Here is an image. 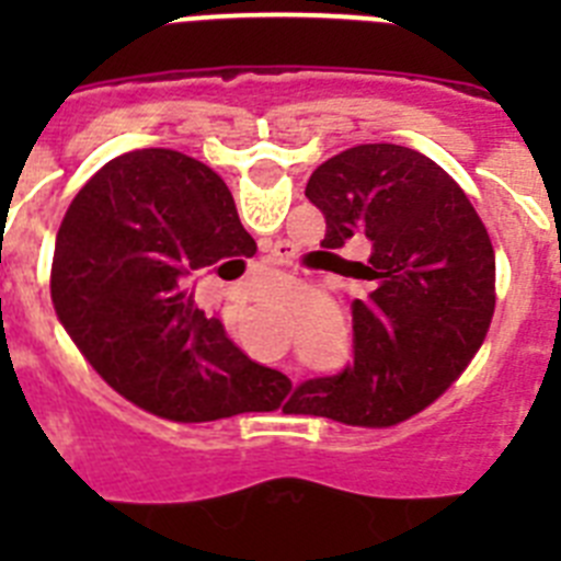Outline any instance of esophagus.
<instances>
[{"instance_id":"34e87169","label":"esophagus","mask_w":561,"mask_h":561,"mask_svg":"<svg viewBox=\"0 0 561 561\" xmlns=\"http://www.w3.org/2000/svg\"><path fill=\"white\" fill-rule=\"evenodd\" d=\"M270 257H272V261H275V264H286V257H289V252H286L280 244H275L270 250Z\"/></svg>"}]
</instances>
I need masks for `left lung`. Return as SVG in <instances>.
Instances as JSON below:
<instances>
[{
	"label": "left lung",
	"instance_id": "obj_1",
	"mask_svg": "<svg viewBox=\"0 0 561 561\" xmlns=\"http://www.w3.org/2000/svg\"><path fill=\"white\" fill-rule=\"evenodd\" d=\"M325 250L370 238L348 261L368 295L351 304L354 362L295 390L289 413L393 427L430 408L469 368L494 317V247L458 182L393 142L340 151L309 176Z\"/></svg>",
	"mask_w": 561,
	"mask_h": 561
}]
</instances>
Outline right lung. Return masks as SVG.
Masks as SVG:
<instances>
[{"label":"right lung","instance_id":"right-lung-1","mask_svg":"<svg viewBox=\"0 0 561 561\" xmlns=\"http://www.w3.org/2000/svg\"><path fill=\"white\" fill-rule=\"evenodd\" d=\"M247 241L255 255L230 187L205 162L171 148L114 157L58 227L49 272L58 323L108 388L160 419L277 410L291 381L236 348L187 295L199 270L247 257Z\"/></svg>","mask_w":561,"mask_h":561}]
</instances>
